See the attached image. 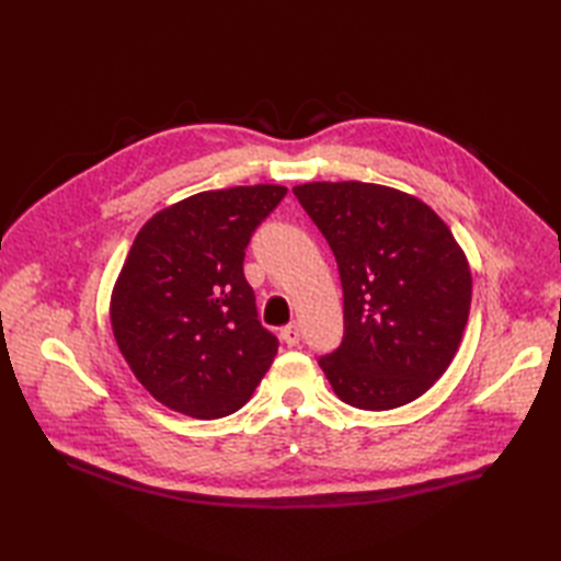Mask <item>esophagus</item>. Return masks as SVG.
I'll use <instances>...</instances> for the list:
<instances>
[{"label":"esophagus","mask_w":561,"mask_h":561,"mask_svg":"<svg viewBox=\"0 0 561 561\" xmlns=\"http://www.w3.org/2000/svg\"><path fill=\"white\" fill-rule=\"evenodd\" d=\"M282 340L289 344V347H296L301 342V328L296 323H289L287 328H282Z\"/></svg>","instance_id":"1"}]
</instances>
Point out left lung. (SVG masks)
I'll list each match as a JSON object with an SVG mask.
<instances>
[{"label": "left lung", "mask_w": 561, "mask_h": 561, "mask_svg": "<svg viewBox=\"0 0 561 561\" xmlns=\"http://www.w3.org/2000/svg\"><path fill=\"white\" fill-rule=\"evenodd\" d=\"M337 260L344 337L320 356L359 410L408 404L444 376L468 325L472 274L438 214L400 190L344 181L294 187Z\"/></svg>", "instance_id": "1"}]
</instances>
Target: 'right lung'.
<instances>
[{"mask_svg": "<svg viewBox=\"0 0 561 561\" xmlns=\"http://www.w3.org/2000/svg\"><path fill=\"white\" fill-rule=\"evenodd\" d=\"M282 185L209 190L141 226L115 282L111 323L137 380L197 420L241 410L279 340L257 320L243 257Z\"/></svg>", "mask_w": 561, "mask_h": 561, "instance_id": "add662e5", "label": "right lung"}]
</instances>
